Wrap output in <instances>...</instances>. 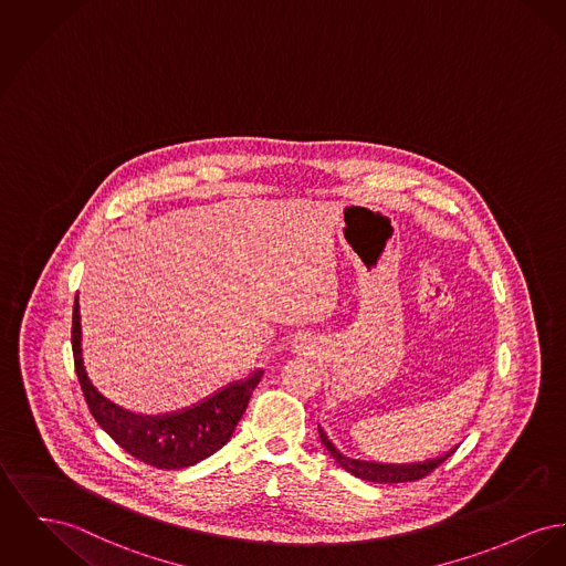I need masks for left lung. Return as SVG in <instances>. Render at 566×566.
<instances>
[{
  "instance_id": "1",
  "label": "left lung",
  "mask_w": 566,
  "mask_h": 566,
  "mask_svg": "<svg viewBox=\"0 0 566 566\" xmlns=\"http://www.w3.org/2000/svg\"><path fill=\"white\" fill-rule=\"evenodd\" d=\"M321 433V442L327 447V451L332 453L333 460L342 465L344 470H348L350 474H355L357 479H364L369 483H406V481H419L423 476H428L433 468L442 464L455 449H451L449 453L436 458V460H426V462H415V464H376V462H361V460H350L346 455H342L332 440L327 438V433L323 432V428L318 426Z\"/></svg>"
}]
</instances>
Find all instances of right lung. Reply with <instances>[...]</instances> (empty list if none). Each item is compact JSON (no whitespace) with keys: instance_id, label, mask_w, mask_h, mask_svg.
<instances>
[{"instance_id":"right-lung-1","label":"right lung","mask_w":566,"mask_h":566,"mask_svg":"<svg viewBox=\"0 0 566 566\" xmlns=\"http://www.w3.org/2000/svg\"><path fill=\"white\" fill-rule=\"evenodd\" d=\"M72 355L81 391L102 430L138 462L160 470L199 464L200 460L222 449L231 440L250 396L263 376V369H256L250 378L231 382L211 398L179 412L158 417L128 412L101 396L87 378L81 355L78 295L74 297L72 310Z\"/></svg>"}]
</instances>
